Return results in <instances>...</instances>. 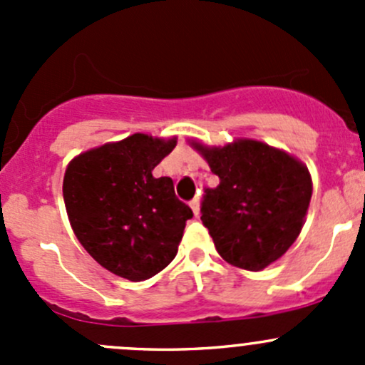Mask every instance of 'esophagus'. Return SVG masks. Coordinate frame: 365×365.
<instances>
[{
  "label": "esophagus",
  "mask_w": 365,
  "mask_h": 365,
  "mask_svg": "<svg viewBox=\"0 0 365 365\" xmlns=\"http://www.w3.org/2000/svg\"><path fill=\"white\" fill-rule=\"evenodd\" d=\"M190 208H192L194 215H200V197H194V200L190 201Z\"/></svg>",
  "instance_id": "1"
}]
</instances>
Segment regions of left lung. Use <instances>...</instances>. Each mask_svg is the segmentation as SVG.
Masks as SVG:
<instances>
[{
    "mask_svg": "<svg viewBox=\"0 0 365 365\" xmlns=\"http://www.w3.org/2000/svg\"><path fill=\"white\" fill-rule=\"evenodd\" d=\"M215 189H205L201 220L217 252L233 267L257 272L277 261L300 235L312 196L307 168L282 150L238 139L226 146L192 143Z\"/></svg>",
    "mask_w": 365,
    "mask_h": 365,
    "instance_id": "left-lung-1",
    "label": "left lung"
}]
</instances>
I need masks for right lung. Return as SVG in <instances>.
<instances>
[{"label":"right lung","mask_w":365,"mask_h":365,"mask_svg":"<svg viewBox=\"0 0 365 365\" xmlns=\"http://www.w3.org/2000/svg\"><path fill=\"white\" fill-rule=\"evenodd\" d=\"M175 146L176 138L134 134L81 153L65 171L63 200L73 233L114 275L145 281L178 252L192 210L176 197L171 178L152 175Z\"/></svg>","instance_id":"right-lung-1"}]
</instances>
